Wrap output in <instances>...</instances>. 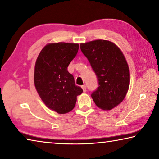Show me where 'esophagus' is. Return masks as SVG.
<instances>
[{
  "label": "esophagus",
  "mask_w": 159,
  "mask_h": 159,
  "mask_svg": "<svg viewBox=\"0 0 159 159\" xmlns=\"http://www.w3.org/2000/svg\"><path fill=\"white\" fill-rule=\"evenodd\" d=\"M81 88L83 90V92H86V86L85 85H82Z\"/></svg>",
  "instance_id": "1"
}]
</instances>
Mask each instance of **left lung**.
I'll return each instance as SVG.
<instances>
[{
  "instance_id": "8db88e82",
  "label": "left lung",
  "mask_w": 159,
  "mask_h": 159,
  "mask_svg": "<svg viewBox=\"0 0 159 159\" xmlns=\"http://www.w3.org/2000/svg\"><path fill=\"white\" fill-rule=\"evenodd\" d=\"M98 78V87L91 94L99 108L111 110L118 105L127 94L130 71L119 48L106 40H95L80 45Z\"/></svg>"
}]
</instances>
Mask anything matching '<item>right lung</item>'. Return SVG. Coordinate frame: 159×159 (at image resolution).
<instances>
[{
    "label": "right lung",
    "mask_w": 159,
    "mask_h": 159,
    "mask_svg": "<svg viewBox=\"0 0 159 159\" xmlns=\"http://www.w3.org/2000/svg\"><path fill=\"white\" fill-rule=\"evenodd\" d=\"M78 43H55L45 45L38 56L34 69V84L42 101L58 114L71 111L77 96L83 93L67 70L79 51Z\"/></svg>",
    "instance_id": "1"
}]
</instances>
